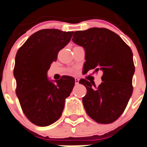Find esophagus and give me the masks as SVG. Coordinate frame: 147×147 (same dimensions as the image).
<instances>
[{
    "mask_svg": "<svg viewBox=\"0 0 147 147\" xmlns=\"http://www.w3.org/2000/svg\"><path fill=\"white\" fill-rule=\"evenodd\" d=\"M75 84H76V85H78V84H79V79H78V78H75Z\"/></svg>",
    "mask_w": 147,
    "mask_h": 147,
    "instance_id": "34e87169",
    "label": "esophagus"
}]
</instances>
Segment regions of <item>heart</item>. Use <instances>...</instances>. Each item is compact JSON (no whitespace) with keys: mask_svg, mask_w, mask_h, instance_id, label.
Instances as JSON below:
<instances>
[{"mask_svg":"<svg viewBox=\"0 0 147 147\" xmlns=\"http://www.w3.org/2000/svg\"><path fill=\"white\" fill-rule=\"evenodd\" d=\"M69 72H70V73H74L73 71H69Z\"/></svg>","mask_w":147,"mask_h":147,"instance_id":"heart-1","label":"heart"}]
</instances>
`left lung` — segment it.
<instances>
[{
    "instance_id": "obj_1",
    "label": "left lung",
    "mask_w": 147,
    "mask_h": 147,
    "mask_svg": "<svg viewBox=\"0 0 147 147\" xmlns=\"http://www.w3.org/2000/svg\"><path fill=\"white\" fill-rule=\"evenodd\" d=\"M72 41L85 49L84 67L102 71L98 87L85 79L79 82L87 89L82 98L86 113L97 123H113L124 111L133 92L131 49L118 34L105 28L75 31Z\"/></svg>"
}]
</instances>
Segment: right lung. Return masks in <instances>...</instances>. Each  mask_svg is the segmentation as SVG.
Here are the masks:
<instances>
[{
    "instance_id": "1",
    "label": "right lung",
    "mask_w": 147,
    "mask_h": 147,
    "mask_svg": "<svg viewBox=\"0 0 147 147\" xmlns=\"http://www.w3.org/2000/svg\"><path fill=\"white\" fill-rule=\"evenodd\" d=\"M74 31L47 28L36 31L19 48L13 75L16 93L27 119L39 126H47L59 119L65 99L70 95L75 79L62 76L56 84L47 72L59 51L69 42Z\"/></svg>"
}]
</instances>
